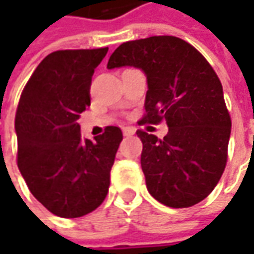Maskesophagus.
<instances>
[{
    "label": "esophagus",
    "instance_id": "1",
    "mask_svg": "<svg viewBox=\"0 0 254 254\" xmlns=\"http://www.w3.org/2000/svg\"><path fill=\"white\" fill-rule=\"evenodd\" d=\"M134 132H135V130H134L132 127H124V128H123V134H124L126 137H130Z\"/></svg>",
    "mask_w": 254,
    "mask_h": 254
}]
</instances>
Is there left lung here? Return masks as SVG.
Here are the masks:
<instances>
[{
  "mask_svg": "<svg viewBox=\"0 0 254 254\" xmlns=\"http://www.w3.org/2000/svg\"><path fill=\"white\" fill-rule=\"evenodd\" d=\"M132 66L147 76L145 116L140 124L167 122L158 138L138 130L147 190L170 208L203 200L225 171L232 122L218 74L177 36H150L122 44L107 69Z\"/></svg>",
  "mask_w": 254,
  "mask_h": 254,
  "instance_id": "left-lung-1",
  "label": "left lung"
}]
</instances>
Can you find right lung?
<instances>
[{
	"label": "right lung",
	"instance_id": "obj_1",
	"mask_svg": "<svg viewBox=\"0 0 254 254\" xmlns=\"http://www.w3.org/2000/svg\"><path fill=\"white\" fill-rule=\"evenodd\" d=\"M109 48L49 54L24 87L15 116L18 168L31 193L61 218H80L102 205L110 187L119 127L83 140L79 117L90 106L94 69Z\"/></svg>",
	"mask_w": 254,
	"mask_h": 254
}]
</instances>
